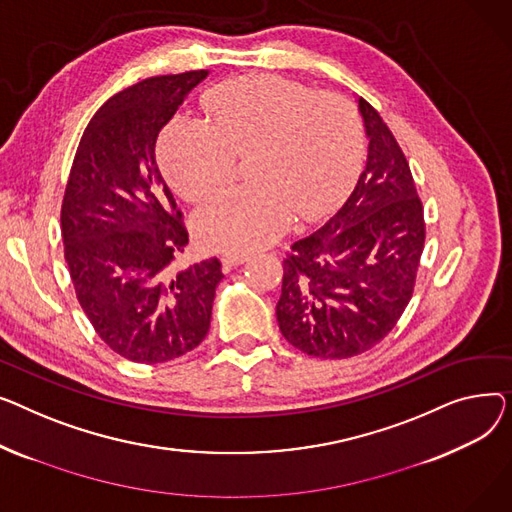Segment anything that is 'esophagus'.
<instances>
[{
    "mask_svg": "<svg viewBox=\"0 0 512 512\" xmlns=\"http://www.w3.org/2000/svg\"><path fill=\"white\" fill-rule=\"evenodd\" d=\"M250 258V252H242V250H227L223 254V262L227 266H237V264H244Z\"/></svg>",
    "mask_w": 512,
    "mask_h": 512,
    "instance_id": "1",
    "label": "esophagus"
}]
</instances>
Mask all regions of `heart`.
I'll list each match as a JSON object with an SVG mask.
<instances>
[{"instance_id": "heart-1", "label": "heart", "mask_w": 512, "mask_h": 512, "mask_svg": "<svg viewBox=\"0 0 512 512\" xmlns=\"http://www.w3.org/2000/svg\"><path fill=\"white\" fill-rule=\"evenodd\" d=\"M210 122L179 115L161 138L175 188L200 200L227 184L233 155L252 150L254 184L221 192L198 213L208 244L256 248L281 235L295 213L310 219L333 204L359 159V122L337 93H312L279 76H246L208 99Z\"/></svg>"}]
</instances>
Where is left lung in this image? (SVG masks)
Instances as JSON below:
<instances>
[{
	"label": "left lung",
	"instance_id": "1",
	"mask_svg": "<svg viewBox=\"0 0 512 512\" xmlns=\"http://www.w3.org/2000/svg\"><path fill=\"white\" fill-rule=\"evenodd\" d=\"M368 157L337 213L283 260L277 320L312 357L345 359L378 345L407 308L426 242L409 163L378 111L359 97Z\"/></svg>",
	"mask_w": 512,
	"mask_h": 512
}]
</instances>
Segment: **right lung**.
Returning a JSON list of instances; mask_svg holds the SVG:
<instances>
[{"label":"right lung","instance_id":"right-lung-1","mask_svg":"<svg viewBox=\"0 0 512 512\" xmlns=\"http://www.w3.org/2000/svg\"><path fill=\"white\" fill-rule=\"evenodd\" d=\"M206 76H155L111 97L86 126L66 186L62 237L76 297L130 362L196 349L223 279L217 258L175 266L188 231L157 165L159 132Z\"/></svg>","mask_w":512,"mask_h":512}]
</instances>
